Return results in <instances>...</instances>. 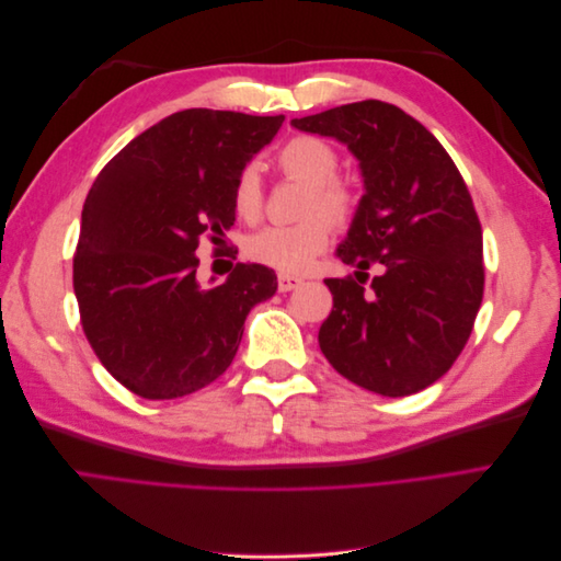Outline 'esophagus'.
Returning <instances> with one entry per match:
<instances>
[{"label": "esophagus", "mask_w": 561, "mask_h": 561, "mask_svg": "<svg viewBox=\"0 0 561 561\" xmlns=\"http://www.w3.org/2000/svg\"><path fill=\"white\" fill-rule=\"evenodd\" d=\"M299 285H301V278H297V276H287V274H280V276H278V290H280V293L297 290Z\"/></svg>", "instance_id": "34e87169"}]
</instances>
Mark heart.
<instances>
[{
	"mask_svg": "<svg viewBox=\"0 0 561 561\" xmlns=\"http://www.w3.org/2000/svg\"><path fill=\"white\" fill-rule=\"evenodd\" d=\"M285 175L309 184L307 215L320 213L330 222H344L353 210V198L342 182H336V151L311 135L287 140L276 154ZM233 210L243 219H254L262 210V180L257 165H245L233 182ZM322 217H311L301 225H274L250 236L248 254L254 262L274 266L285 274L307 271L318 254L328 248L330 229Z\"/></svg>",
	"mask_w": 561,
	"mask_h": 561,
	"instance_id": "heart-1",
	"label": "heart"
}]
</instances>
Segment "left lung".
Returning <instances> with one entry per match:
<instances>
[{
	"mask_svg": "<svg viewBox=\"0 0 561 561\" xmlns=\"http://www.w3.org/2000/svg\"><path fill=\"white\" fill-rule=\"evenodd\" d=\"M290 124L346 145L358 161L365 194L336 257L355 276L381 266L369 293L353 278L325 280L334 304L320 351L371 393H419L454 365L482 304V229L468 186L435 135L381 100Z\"/></svg>",
	"mask_w": 561,
	"mask_h": 561,
	"instance_id": "obj_1",
	"label": "left lung"
}]
</instances>
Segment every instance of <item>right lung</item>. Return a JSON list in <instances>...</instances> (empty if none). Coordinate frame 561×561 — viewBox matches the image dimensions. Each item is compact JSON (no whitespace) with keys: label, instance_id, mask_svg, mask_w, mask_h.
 <instances>
[{"label":"right lung","instance_id":"1","mask_svg":"<svg viewBox=\"0 0 561 561\" xmlns=\"http://www.w3.org/2000/svg\"><path fill=\"white\" fill-rule=\"evenodd\" d=\"M285 116L184 110L133 138L83 203L75 254L81 325L110 375L135 396L173 400L231 365L274 268L239 262L225 283L196 278L203 233L236 222L233 182Z\"/></svg>","mask_w":561,"mask_h":561}]
</instances>
